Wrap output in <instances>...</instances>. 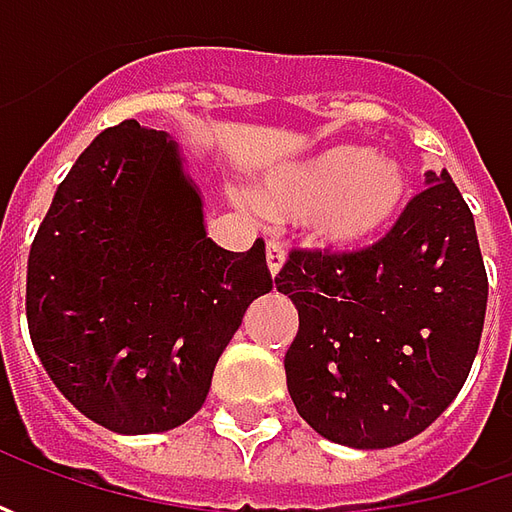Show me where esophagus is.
Wrapping results in <instances>:
<instances>
[{
  "instance_id": "esophagus-1",
  "label": "esophagus",
  "mask_w": 512,
  "mask_h": 512,
  "mask_svg": "<svg viewBox=\"0 0 512 512\" xmlns=\"http://www.w3.org/2000/svg\"><path fill=\"white\" fill-rule=\"evenodd\" d=\"M267 267H270V276H279V270L285 267V247L279 242L267 245Z\"/></svg>"
}]
</instances>
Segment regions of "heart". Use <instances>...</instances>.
I'll use <instances>...</instances> for the list:
<instances>
[{
    "label": "heart",
    "mask_w": 512,
    "mask_h": 512,
    "mask_svg": "<svg viewBox=\"0 0 512 512\" xmlns=\"http://www.w3.org/2000/svg\"><path fill=\"white\" fill-rule=\"evenodd\" d=\"M404 170L370 148L342 142L270 170L256 205L270 219H310L319 245L350 250L376 239L404 202Z\"/></svg>",
    "instance_id": "1"
}]
</instances>
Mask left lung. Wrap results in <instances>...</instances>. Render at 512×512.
Masks as SVG:
<instances>
[{
	"label": "left lung",
	"instance_id": "obj_1",
	"mask_svg": "<svg viewBox=\"0 0 512 512\" xmlns=\"http://www.w3.org/2000/svg\"><path fill=\"white\" fill-rule=\"evenodd\" d=\"M276 290L299 310L287 390L319 436L382 450L419 436L459 396L487 310L479 236L450 173L373 247L293 250Z\"/></svg>",
	"mask_w": 512,
	"mask_h": 512
}]
</instances>
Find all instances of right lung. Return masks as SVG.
<instances>
[{
  "instance_id": "add662e5",
  "label": "right lung",
  "mask_w": 512,
  "mask_h": 512,
  "mask_svg": "<svg viewBox=\"0 0 512 512\" xmlns=\"http://www.w3.org/2000/svg\"><path fill=\"white\" fill-rule=\"evenodd\" d=\"M273 279L205 230L202 193L165 130L99 133L56 187L28 256V330L50 382L113 433L199 413L213 367Z\"/></svg>"
}]
</instances>
